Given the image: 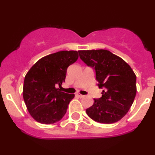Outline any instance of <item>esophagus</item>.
<instances>
[{"label": "esophagus", "mask_w": 155, "mask_h": 155, "mask_svg": "<svg viewBox=\"0 0 155 155\" xmlns=\"http://www.w3.org/2000/svg\"><path fill=\"white\" fill-rule=\"evenodd\" d=\"M76 95L77 97H80V98H83L84 97V95H83V94H81L80 93H76Z\"/></svg>", "instance_id": "34e87169"}]
</instances>
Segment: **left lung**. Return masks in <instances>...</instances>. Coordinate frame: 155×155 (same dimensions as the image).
I'll use <instances>...</instances> for the list:
<instances>
[{
    "mask_svg": "<svg viewBox=\"0 0 155 155\" xmlns=\"http://www.w3.org/2000/svg\"><path fill=\"white\" fill-rule=\"evenodd\" d=\"M79 57L94 68L96 79L102 90V97L86 113L101 124H113L124 118L133 104L137 94V76L131 66L121 58L107 50H79Z\"/></svg>",
    "mask_w": 155,
    "mask_h": 155,
    "instance_id": "1",
    "label": "left lung"
}]
</instances>
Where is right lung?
<instances>
[{"label": "right lung", "mask_w": 155, "mask_h": 155, "mask_svg": "<svg viewBox=\"0 0 155 155\" xmlns=\"http://www.w3.org/2000/svg\"><path fill=\"white\" fill-rule=\"evenodd\" d=\"M79 58L76 50H63L39 60L24 78L23 97L31 116L42 124L61 120L74 94L61 92L68 67Z\"/></svg>", "instance_id": "add662e5"}]
</instances>
